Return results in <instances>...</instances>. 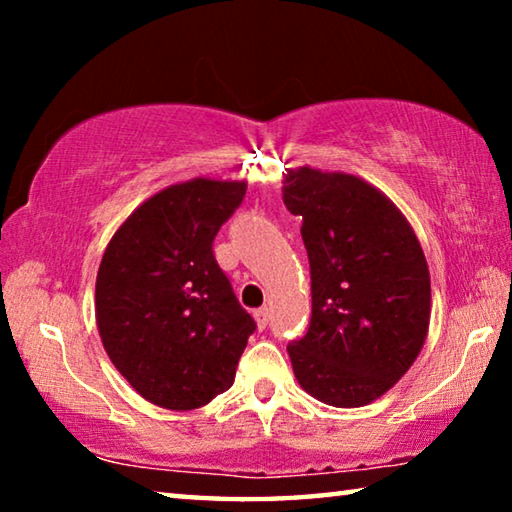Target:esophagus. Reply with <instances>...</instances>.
Wrapping results in <instances>:
<instances>
[{"label": "esophagus", "instance_id": "34e87169", "mask_svg": "<svg viewBox=\"0 0 512 512\" xmlns=\"http://www.w3.org/2000/svg\"><path fill=\"white\" fill-rule=\"evenodd\" d=\"M255 323H257V327L259 329H266V325H268V318H271V314H268V309L264 307V309H257L255 311Z\"/></svg>", "mask_w": 512, "mask_h": 512}]
</instances>
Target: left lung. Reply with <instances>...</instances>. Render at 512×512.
Wrapping results in <instances>:
<instances>
[{"label": "left lung", "instance_id": "8db88e82", "mask_svg": "<svg viewBox=\"0 0 512 512\" xmlns=\"http://www.w3.org/2000/svg\"><path fill=\"white\" fill-rule=\"evenodd\" d=\"M284 205L302 216L311 268V323L291 343L300 388L336 409L391 391L429 334L431 277L411 223L368 180L289 169Z\"/></svg>", "mask_w": 512, "mask_h": 512}]
</instances>
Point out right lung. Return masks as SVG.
Returning a JSON list of instances; mask_svg holds the SVG:
<instances>
[{
    "mask_svg": "<svg viewBox=\"0 0 512 512\" xmlns=\"http://www.w3.org/2000/svg\"><path fill=\"white\" fill-rule=\"evenodd\" d=\"M246 185L198 176L164 187L103 250L94 291L101 343L137 395L160 409L192 411L228 391L255 332L212 253Z\"/></svg>",
    "mask_w": 512,
    "mask_h": 512,
    "instance_id": "1",
    "label": "right lung"
}]
</instances>
